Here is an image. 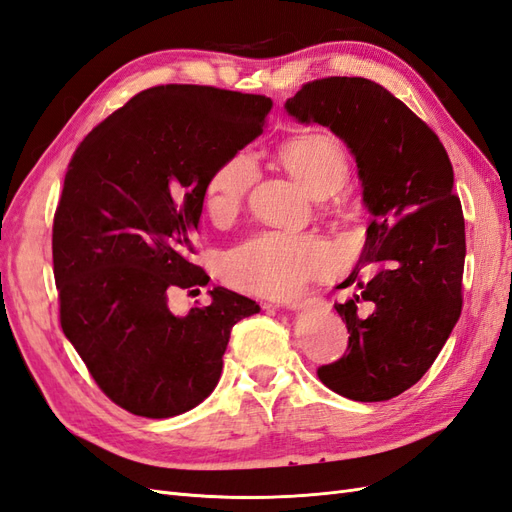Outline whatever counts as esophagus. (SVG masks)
Returning a JSON list of instances; mask_svg holds the SVG:
<instances>
[{
    "mask_svg": "<svg viewBox=\"0 0 512 512\" xmlns=\"http://www.w3.org/2000/svg\"><path fill=\"white\" fill-rule=\"evenodd\" d=\"M309 305H312V301H294L288 305V309H294V312H299V309H307Z\"/></svg>",
    "mask_w": 512,
    "mask_h": 512,
    "instance_id": "1",
    "label": "esophagus"
}]
</instances>
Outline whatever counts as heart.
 I'll use <instances>...</instances> for the list:
<instances>
[{"instance_id":"heart-1","label":"heart","mask_w":512,"mask_h":512,"mask_svg":"<svg viewBox=\"0 0 512 512\" xmlns=\"http://www.w3.org/2000/svg\"><path fill=\"white\" fill-rule=\"evenodd\" d=\"M282 164L303 188L324 198L342 188L348 177V158L333 136L301 134L277 151ZM256 181L252 153L228 156L207 183L205 207L215 222H228L241 211ZM337 250L318 235L290 230H265L230 250L224 275L230 286L269 299H288L309 282L335 271Z\"/></svg>"}]
</instances>
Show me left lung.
Listing matches in <instances>:
<instances>
[{
  "instance_id": "left-lung-1",
  "label": "left lung",
  "mask_w": 512,
  "mask_h": 512,
  "mask_svg": "<svg viewBox=\"0 0 512 512\" xmlns=\"http://www.w3.org/2000/svg\"><path fill=\"white\" fill-rule=\"evenodd\" d=\"M284 106L348 145L371 213L356 269L337 286L361 290L335 303L350 333L348 352L322 365L318 378L354 401L397 397L425 376L461 314L466 224L451 160L423 119L361 76L312 81ZM369 264L372 277L363 283L360 269Z\"/></svg>"
}]
</instances>
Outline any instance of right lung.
<instances>
[{
  "mask_svg": "<svg viewBox=\"0 0 512 512\" xmlns=\"http://www.w3.org/2000/svg\"><path fill=\"white\" fill-rule=\"evenodd\" d=\"M271 106L203 85L151 87L74 151L53 222L61 329L106 397L136 416L207 399L232 327L260 312L222 286L185 316L168 297L209 284L192 262L207 183L262 134Z\"/></svg>",
  "mask_w": 512,
  "mask_h": 512,
  "instance_id": "add662e5",
  "label": "right lung"
}]
</instances>
